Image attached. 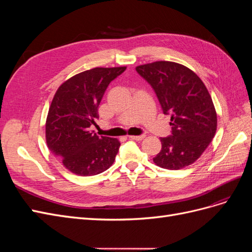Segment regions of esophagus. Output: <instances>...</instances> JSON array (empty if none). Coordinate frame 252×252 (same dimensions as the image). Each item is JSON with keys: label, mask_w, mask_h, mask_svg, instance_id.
I'll return each mask as SVG.
<instances>
[{"label": "esophagus", "mask_w": 252, "mask_h": 252, "mask_svg": "<svg viewBox=\"0 0 252 252\" xmlns=\"http://www.w3.org/2000/svg\"><path fill=\"white\" fill-rule=\"evenodd\" d=\"M129 138H130L131 140H135V141H142L145 135L144 134H141V135H129Z\"/></svg>", "instance_id": "esophagus-1"}]
</instances>
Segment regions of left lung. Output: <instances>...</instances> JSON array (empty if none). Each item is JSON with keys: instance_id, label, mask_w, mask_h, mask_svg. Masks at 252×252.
<instances>
[{"instance_id": "8db88e82", "label": "left lung", "mask_w": 252, "mask_h": 252, "mask_svg": "<svg viewBox=\"0 0 252 252\" xmlns=\"http://www.w3.org/2000/svg\"><path fill=\"white\" fill-rule=\"evenodd\" d=\"M135 70L155 90L164 114H171V135L161 138L162 149L154 162L169 170L191 165L217 131V112L207 88L189 68L168 61Z\"/></svg>"}]
</instances>
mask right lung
Returning <instances> with one entry per match:
<instances>
[{"label":"right lung","instance_id":"1","mask_svg":"<svg viewBox=\"0 0 252 252\" xmlns=\"http://www.w3.org/2000/svg\"><path fill=\"white\" fill-rule=\"evenodd\" d=\"M126 67H96L73 75L59 87L46 120V142L52 155L74 174L89 177L113 164L120 142L98 136L90 126L111 81Z\"/></svg>","mask_w":252,"mask_h":252}]
</instances>
